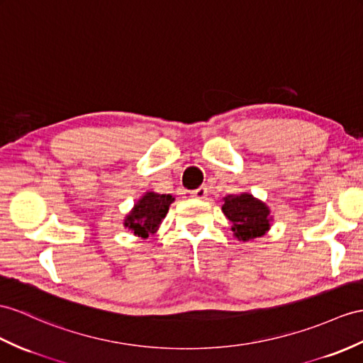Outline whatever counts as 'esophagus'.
Here are the masks:
<instances>
[{
	"instance_id": "1",
	"label": "esophagus",
	"mask_w": 363,
	"mask_h": 363,
	"mask_svg": "<svg viewBox=\"0 0 363 363\" xmlns=\"http://www.w3.org/2000/svg\"><path fill=\"white\" fill-rule=\"evenodd\" d=\"M191 196L194 197V199H206V196H208V188L206 186H200V188H197V189H194L192 192H191Z\"/></svg>"
}]
</instances>
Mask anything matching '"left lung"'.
Masks as SVG:
<instances>
[{"mask_svg":"<svg viewBox=\"0 0 363 363\" xmlns=\"http://www.w3.org/2000/svg\"><path fill=\"white\" fill-rule=\"evenodd\" d=\"M222 209L233 223L231 229L235 237L240 240L262 237L269 229V209L250 194L225 197Z\"/></svg>","mask_w":363,"mask_h":363,"instance_id":"left-lung-1","label":"left lung"}]
</instances>
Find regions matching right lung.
<instances>
[{"label": "right lung", "mask_w": 363, "mask_h": 363, "mask_svg": "<svg viewBox=\"0 0 363 363\" xmlns=\"http://www.w3.org/2000/svg\"><path fill=\"white\" fill-rule=\"evenodd\" d=\"M174 201V197L169 194H155L147 192L141 199L134 211L126 217L125 226L134 231L138 237H147L151 233H155L162 218L169 211V205Z\"/></svg>", "instance_id": "obj_1"}]
</instances>
